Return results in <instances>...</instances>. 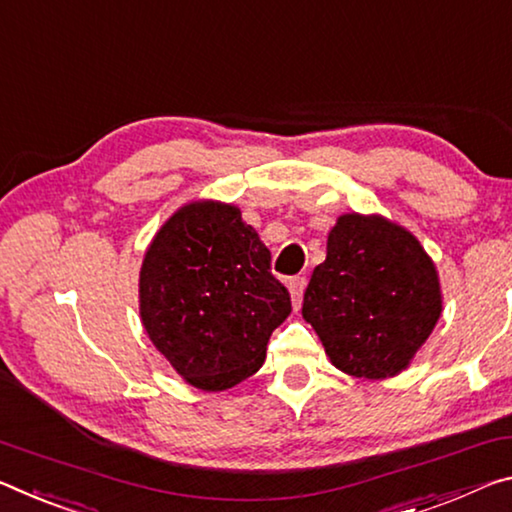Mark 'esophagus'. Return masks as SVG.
<instances>
[{"instance_id":"34e87169","label":"esophagus","mask_w":512,"mask_h":512,"mask_svg":"<svg viewBox=\"0 0 512 512\" xmlns=\"http://www.w3.org/2000/svg\"><path fill=\"white\" fill-rule=\"evenodd\" d=\"M288 290L292 297V306L299 308L301 301H304V290H306V276H295V279L288 281Z\"/></svg>"}]
</instances>
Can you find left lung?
<instances>
[{
	"instance_id": "8db88e82",
	"label": "left lung",
	"mask_w": 512,
	"mask_h": 512,
	"mask_svg": "<svg viewBox=\"0 0 512 512\" xmlns=\"http://www.w3.org/2000/svg\"><path fill=\"white\" fill-rule=\"evenodd\" d=\"M442 313L435 265L413 233L381 215H340L313 270L301 315L340 372H404Z\"/></svg>"
}]
</instances>
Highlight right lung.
<instances>
[{"label":"right lung","mask_w":512,"mask_h":512,"mask_svg":"<svg viewBox=\"0 0 512 512\" xmlns=\"http://www.w3.org/2000/svg\"><path fill=\"white\" fill-rule=\"evenodd\" d=\"M240 208L190 201L167 220L140 267V320L190 385L220 392L258 372L290 295Z\"/></svg>","instance_id":"right-lung-1"}]
</instances>
